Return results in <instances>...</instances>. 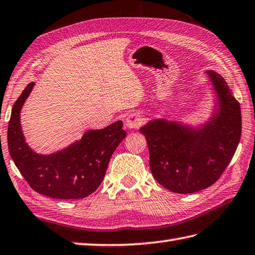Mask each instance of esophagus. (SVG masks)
I'll use <instances>...</instances> for the list:
<instances>
[{
    "label": "esophagus",
    "instance_id": "obj_1",
    "mask_svg": "<svg viewBox=\"0 0 255 255\" xmlns=\"http://www.w3.org/2000/svg\"><path fill=\"white\" fill-rule=\"evenodd\" d=\"M143 123V117L138 112L129 113L126 119V127L129 129L137 128Z\"/></svg>",
    "mask_w": 255,
    "mask_h": 255
}]
</instances>
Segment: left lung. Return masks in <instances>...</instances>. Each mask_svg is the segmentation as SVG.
Masks as SVG:
<instances>
[{
    "instance_id": "1",
    "label": "left lung",
    "mask_w": 255,
    "mask_h": 255,
    "mask_svg": "<svg viewBox=\"0 0 255 255\" xmlns=\"http://www.w3.org/2000/svg\"><path fill=\"white\" fill-rule=\"evenodd\" d=\"M217 102L208 121L198 127L154 119L140 128L150 152V169L165 189L194 193L212 185L231 162L241 137V109L225 80L205 71Z\"/></svg>"
}]
</instances>
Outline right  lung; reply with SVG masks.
<instances>
[{
	"label": "right lung",
	"instance_id": "obj_1",
	"mask_svg": "<svg viewBox=\"0 0 255 255\" xmlns=\"http://www.w3.org/2000/svg\"><path fill=\"white\" fill-rule=\"evenodd\" d=\"M34 82L27 86L12 108L7 145L12 160L33 190L53 199H83L102 183L110 158L127 136L123 122L101 129H89L80 140L51 154H40L28 146L21 127V110Z\"/></svg>",
	"mask_w": 255,
	"mask_h": 255
}]
</instances>
